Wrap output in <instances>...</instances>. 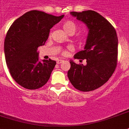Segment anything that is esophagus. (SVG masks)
I'll return each mask as SVG.
<instances>
[{"label":"esophagus","mask_w":129,"mask_h":129,"mask_svg":"<svg viewBox=\"0 0 129 129\" xmlns=\"http://www.w3.org/2000/svg\"><path fill=\"white\" fill-rule=\"evenodd\" d=\"M62 62H63V60H62V59H58V60H57V64H60V63H62Z\"/></svg>","instance_id":"esophagus-1"}]
</instances>
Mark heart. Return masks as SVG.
<instances>
[{
  "label": "heart",
  "mask_w": 129,
  "mask_h": 129,
  "mask_svg": "<svg viewBox=\"0 0 129 129\" xmlns=\"http://www.w3.org/2000/svg\"><path fill=\"white\" fill-rule=\"evenodd\" d=\"M63 29H64L66 32L69 34H74L75 33V31H76V29H77V26H76V24L74 23V22H72L71 20H68V21H66L63 24ZM64 55H66L67 54V52L64 51L63 52Z\"/></svg>",
  "instance_id": "obj_1"
}]
</instances>
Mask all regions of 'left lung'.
Returning a JSON list of instances; mask_svg holds the SVG:
<instances>
[{"label": "left lung", "mask_w": 129, "mask_h": 129, "mask_svg": "<svg viewBox=\"0 0 129 129\" xmlns=\"http://www.w3.org/2000/svg\"><path fill=\"white\" fill-rule=\"evenodd\" d=\"M71 14L88 29L84 50L74 56V58L86 59L87 64L84 66L70 60L68 78L80 91L94 90L108 81L115 71L118 51L117 33L105 18L93 10L71 12Z\"/></svg>", "instance_id": "left-lung-1"}]
</instances>
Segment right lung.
I'll return each mask as SVG.
<instances>
[{"label":"right lung","mask_w":129,"mask_h":129,"mask_svg":"<svg viewBox=\"0 0 129 129\" xmlns=\"http://www.w3.org/2000/svg\"><path fill=\"white\" fill-rule=\"evenodd\" d=\"M63 17L31 10L10 27L4 45L5 59L12 77L19 85L36 90L47 82L56 61L39 60L38 48L44 45L50 29Z\"/></svg>","instance_id":"add662e5"}]
</instances>
